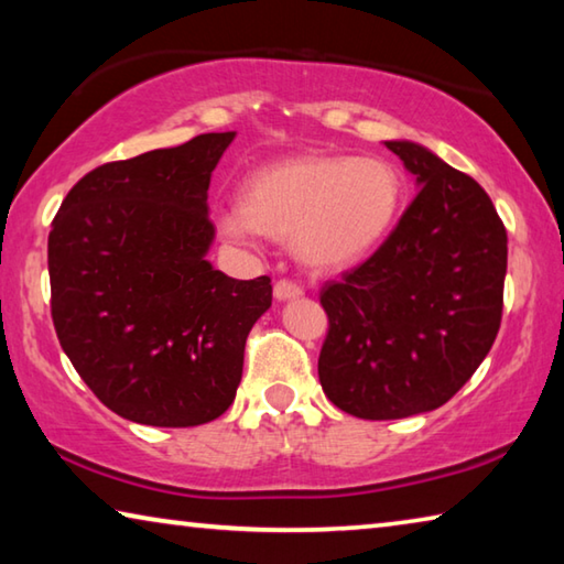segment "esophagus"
<instances>
[{
  "mask_svg": "<svg viewBox=\"0 0 564 564\" xmlns=\"http://www.w3.org/2000/svg\"><path fill=\"white\" fill-rule=\"evenodd\" d=\"M273 295L279 301L299 299V295H303V285L291 281V279H281V281H275V285H273Z\"/></svg>",
  "mask_w": 564,
  "mask_h": 564,
  "instance_id": "obj_1",
  "label": "esophagus"
}]
</instances>
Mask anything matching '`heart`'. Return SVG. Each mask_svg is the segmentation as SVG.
<instances>
[{
  "label": "heart",
  "mask_w": 564,
  "mask_h": 564,
  "mask_svg": "<svg viewBox=\"0 0 564 564\" xmlns=\"http://www.w3.org/2000/svg\"><path fill=\"white\" fill-rule=\"evenodd\" d=\"M403 204V171L390 159L311 154L248 176L241 206L224 208L218 228L238 243L259 234L293 241L305 263L346 269L386 241Z\"/></svg>",
  "instance_id": "1"
}]
</instances>
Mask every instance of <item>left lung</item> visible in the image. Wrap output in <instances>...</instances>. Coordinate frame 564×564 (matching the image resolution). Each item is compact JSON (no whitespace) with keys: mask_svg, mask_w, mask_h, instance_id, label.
<instances>
[{"mask_svg":"<svg viewBox=\"0 0 564 564\" xmlns=\"http://www.w3.org/2000/svg\"><path fill=\"white\" fill-rule=\"evenodd\" d=\"M386 147L423 188L368 261L321 289L323 393L362 420L427 413L470 380L498 338L508 271L485 188L423 147Z\"/></svg>","mask_w":564,"mask_h":564,"instance_id":"obj_1","label":"left lung"}]
</instances>
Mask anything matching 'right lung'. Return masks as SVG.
<instances>
[{"label":"right lung","mask_w":564,"mask_h":564,"mask_svg":"<svg viewBox=\"0 0 564 564\" xmlns=\"http://www.w3.org/2000/svg\"><path fill=\"white\" fill-rule=\"evenodd\" d=\"M236 133L109 161L79 178L50 231L52 321L76 373L113 413L194 427L234 403L269 275L206 261L208 184Z\"/></svg>","instance_id":"add662e5"}]
</instances>
